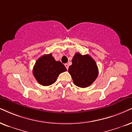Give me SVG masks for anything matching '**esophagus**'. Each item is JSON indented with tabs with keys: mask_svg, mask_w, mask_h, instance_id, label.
Listing matches in <instances>:
<instances>
[{
	"mask_svg": "<svg viewBox=\"0 0 132 132\" xmlns=\"http://www.w3.org/2000/svg\"><path fill=\"white\" fill-rule=\"evenodd\" d=\"M64 65H65V67L66 68V69H68V68H69V64H67V63H66V64H65Z\"/></svg>",
	"mask_w": 132,
	"mask_h": 132,
	"instance_id": "obj_1",
	"label": "esophagus"
}]
</instances>
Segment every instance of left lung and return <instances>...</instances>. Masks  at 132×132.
Returning <instances> with one entry per match:
<instances>
[{"label": "left lung", "instance_id": "left-lung-1", "mask_svg": "<svg viewBox=\"0 0 132 132\" xmlns=\"http://www.w3.org/2000/svg\"><path fill=\"white\" fill-rule=\"evenodd\" d=\"M69 66V74L74 83L80 88H86L91 85L98 76V68L96 63L89 55H82L76 53Z\"/></svg>", "mask_w": 132, "mask_h": 132}]
</instances>
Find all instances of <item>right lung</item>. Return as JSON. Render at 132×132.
<instances>
[{
    "label": "right lung",
    "mask_w": 132,
    "mask_h": 132,
    "mask_svg": "<svg viewBox=\"0 0 132 132\" xmlns=\"http://www.w3.org/2000/svg\"><path fill=\"white\" fill-rule=\"evenodd\" d=\"M66 71L64 65L60 61L55 60L50 54L38 58L33 67V74L39 84L49 86L55 82L58 76Z\"/></svg>",
    "instance_id": "obj_1"
}]
</instances>
